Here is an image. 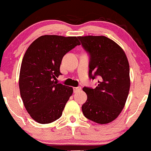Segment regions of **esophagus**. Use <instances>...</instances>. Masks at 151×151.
<instances>
[{"mask_svg":"<svg viewBox=\"0 0 151 151\" xmlns=\"http://www.w3.org/2000/svg\"><path fill=\"white\" fill-rule=\"evenodd\" d=\"M74 89L75 92H78V91H80L81 89H82V88H81V87H74Z\"/></svg>","mask_w":151,"mask_h":151,"instance_id":"34e87169","label":"esophagus"}]
</instances>
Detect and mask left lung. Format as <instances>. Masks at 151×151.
I'll use <instances>...</instances> for the list:
<instances>
[{
    "label": "left lung",
    "instance_id": "obj_1",
    "mask_svg": "<svg viewBox=\"0 0 151 151\" xmlns=\"http://www.w3.org/2000/svg\"><path fill=\"white\" fill-rule=\"evenodd\" d=\"M78 39L89 55V78H100L94 89L83 88L87 100L82 106V112L97 123H109L120 115L128 96L130 81L127 57L118 44L106 36Z\"/></svg>",
    "mask_w": 151,
    "mask_h": 151
}]
</instances>
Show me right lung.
Listing matches in <instances>:
<instances>
[{
    "label": "right lung",
    "mask_w": 151,
    "mask_h": 151,
    "mask_svg": "<svg viewBox=\"0 0 151 151\" xmlns=\"http://www.w3.org/2000/svg\"><path fill=\"white\" fill-rule=\"evenodd\" d=\"M77 45L80 43L76 36L44 35L25 53L20 70V93L27 112L39 123H51L62 115L73 89L56 80L62 74L63 57Z\"/></svg>",
    "instance_id": "1"
}]
</instances>
